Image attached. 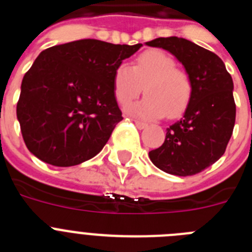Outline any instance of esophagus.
Instances as JSON below:
<instances>
[{"label": "esophagus", "instance_id": "1", "mask_svg": "<svg viewBox=\"0 0 252 252\" xmlns=\"http://www.w3.org/2000/svg\"><path fill=\"white\" fill-rule=\"evenodd\" d=\"M135 125H136V127L140 128V130L148 127V124H145V122H141V121H137V120H135Z\"/></svg>", "mask_w": 252, "mask_h": 252}]
</instances>
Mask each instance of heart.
Segmentation results:
<instances>
[{
    "instance_id": "heart-1",
    "label": "heart",
    "mask_w": 252,
    "mask_h": 252,
    "mask_svg": "<svg viewBox=\"0 0 252 252\" xmlns=\"http://www.w3.org/2000/svg\"><path fill=\"white\" fill-rule=\"evenodd\" d=\"M146 97L126 108V112L142 119L177 117L187 108L193 93L188 73L175 66L165 51L150 49L139 55L133 66L117 65L113 74V93L121 106H127L142 92Z\"/></svg>"
}]
</instances>
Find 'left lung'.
Returning a JSON list of instances; mask_svg holds the SVG:
<instances>
[{
  "mask_svg": "<svg viewBox=\"0 0 252 252\" xmlns=\"http://www.w3.org/2000/svg\"><path fill=\"white\" fill-rule=\"evenodd\" d=\"M146 45L175 55L193 84L184 116L166 128L165 141L149 157L168 174H198L223 155L232 135L236 120L232 78L218 55L183 37H158Z\"/></svg>",
  "mask_w": 252,
  "mask_h": 252,
  "instance_id": "8db88e82",
  "label": "left lung"
}]
</instances>
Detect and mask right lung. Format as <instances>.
<instances>
[{"label": "right lung", "instance_id": "right-lung-1", "mask_svg": "<svg viewBox=\"0 0 252 252\" xmlns=\"http://www.w3.org/2000/svg\"><path fill=\"white\" fill-rule=\"evenodd\" d=\"M141 46L82 39L41 51L16 107L30 153L54 166L95 157L124 119L113 93L116 68Z\"/></svg>", "mask_w": 252, "mask_h": 252}]
</instances>
